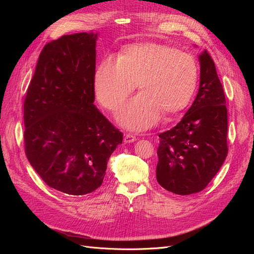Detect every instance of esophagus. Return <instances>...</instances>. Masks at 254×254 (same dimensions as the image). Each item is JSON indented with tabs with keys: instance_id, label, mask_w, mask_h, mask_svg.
I'll return each instance as SVG.
<instances>
[{
	"instance_id": "1",
	"label": "esophagus",
	"mask_w": 254,
	"mask_h": 254,
	"mask_svg": "<svg viewBox=\"0 0 254 254\" xmlns=\"http://www.w3.org/2000/svg\"><path fill=\"white\" fill-rule=\"evenodd\" d=\"M136 141V137L133 134L126 133L124 135V143H133Z\"/></svg>"
}]
</instances>
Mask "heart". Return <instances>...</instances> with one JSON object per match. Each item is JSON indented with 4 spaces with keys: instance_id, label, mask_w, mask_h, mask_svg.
<instances>
[{
    "instance_id": "obj_1",
    "label": "heart",
    "mask_w": 254,
    "mask_h": 254,
    "mask_svg": "<svg viewBox=\"0 0 254 254\" xmlns=\"http://www.w3.org/2000/svg\"><path fill=\"white\" fill-rule=\"evenodd\" d=\"M199 81L196 59L160 43L128 45L115 60L105 58L95 68V95L105 108L114 111L132 93L141 91L117 115L120 124L133 131L155 126L161 113L173 117L193 99Z\"/></svg>"
}]
</instances>
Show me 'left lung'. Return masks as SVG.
<instances>
[{"instance_id":"1","label":"left lung","mask_w":254,"mask_h":254,"mask_svg":"<svg viewBox=\"0 0 254 254\" xmlns=\"http://www.w3.org/2000/svg\"><path fill=\"white\" fill-rule=\"evenodd\" d=\"M200 82L183 119L159 134L157 181L177 195L202 190L224 164L228 153L225 92L211 56L199 55Z\"/></svg>"}]
</instances>
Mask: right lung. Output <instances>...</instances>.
I'll return each mask as SVG.
<instances>
[{
  "label": "right lung",
  "instance_id": "right-lung-1",
  "mask_svg": "<svg viewBox=\"0 0 254 254\" xmlns=\"http://www.w3.org/2000/svg\"><path fill=\"white\" fill-rule=\"evenodd\" d=\"M98 33L63 36L43 48L24 102L25 153L52 189L81 196L102 186L123 133L94 105Z\"/></svg>",
  "mask_w": 254,
  "mask_h": 254
}]
</instances>
